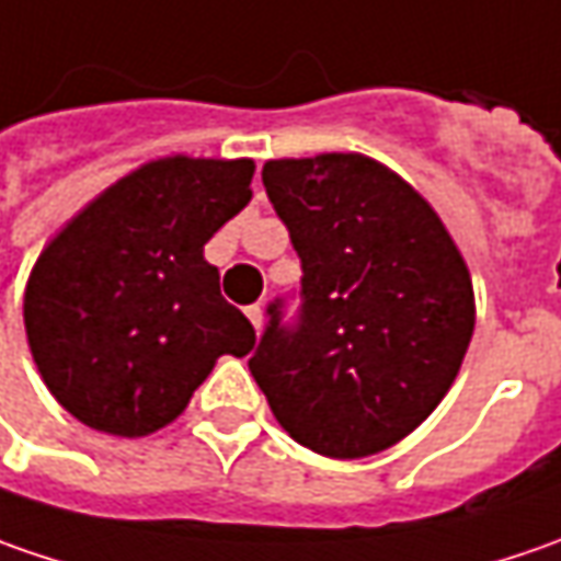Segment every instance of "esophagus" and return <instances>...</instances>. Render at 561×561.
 Returning a JSON list of instances; mask_svg holds the SVG:
<instances>
[{
	"label": "esophagus",
	"mask_w": 561,
	"mask_h": 561,
	"mask_svg": "<svg viewBox=\"0 0 561 561\" xmlns=\"http://www.w3.org/2000/svg\"><path fill=\"white\" fill-rule=\"evenodd\" d=\"M247 314H249V321H252V328H255V331H262V302L249 306Z\"/></svg>",
	"instance_id": "obj_1"
}]
</instances>
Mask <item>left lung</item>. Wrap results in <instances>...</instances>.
Wrapping results in <instances>:
<instances>
[{
    "label": "left lung",
    "instance_id": "obj_1",
    "mask_svg": "<svg viewBox=\"0 0 561 561\" xmlns=\"http://www.w3.org/2000/svg\"><path fill=\"white\" fill-rule=\"evenodd\" d=\"M302 262L299 312L268 306L249 371L293 440L362 459L409 437L462 368L474 331L465 259L437 211L358 152L262 168Z\"/></svg>",
    "mask_w": 561,
    "mask_h": 561
}]
</instances>
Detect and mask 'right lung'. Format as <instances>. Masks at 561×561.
<instances>
[{"label":"right lung","instance_id":"obj_1","mask_svg":"<svg viewBox=\"0 0 561 561\" xmlns=\"http://www.w3.org/2000/svg\"><path fill=\"white\" fill-rule=\"evenodd\" d=\"M249 159L171 156L130 171L61 227L31 271L33 362L77 421L146 437L221 356L255 346L203 247L252 199Z\"/></svg>","mask_w":561,"mask_h":561}]
</instances>
